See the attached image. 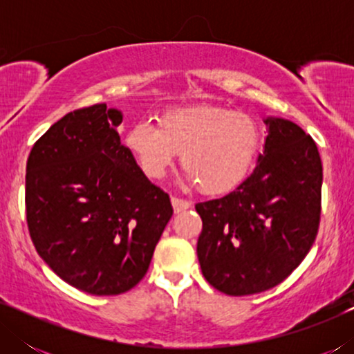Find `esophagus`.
<instances>
[{
	"mask_svg": "<svg viewBox=\"0 0 354 354\" xmlns=\"http://www.w3.org/2000/svg\"><path fill=\"white\" fill-rule=\"evenodd\" d=\"M172 206H174V211H176V212H182V211L188 209V207L192 206V203L188 200H183V198L172 196Z\"/></svg>",
	"mask_w": 354,
	"mask_h": 354,
	"instance_id": "34e87169",
	"label": "esophagus"
}]
</instances>
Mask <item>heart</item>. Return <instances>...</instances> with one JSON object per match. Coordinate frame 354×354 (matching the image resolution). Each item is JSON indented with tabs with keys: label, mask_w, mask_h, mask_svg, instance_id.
<instances>
[{
	"label": "heart",
	"mask_w": 354,
	"mask_h": 354,
	"mask_svg": "<svg viewBox=\"0 0 354 354\" xmlns=\"http://www.w3.org/2000/svg\"><path fill=\"white\" fill-rule=\"evenodd\" d=\"M250 114L222 106L169 111L159 120H138L125 145L149 178H161L182 151L188 180L206 195L229 192L243 180L259 147Z\"/></svg>",
	"instance_id": "b5f03b06"
}]
</instances>
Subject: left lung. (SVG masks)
Returning <instances> with one entry per match:
<instances>
[{"instance_id":"left-lung-1","label":"left lung","mask_w":354,"mask_h":354,"mask_svg":"<svg viewBox=\"0 0 354 354\" xmlns=\"http://www.w3.org/2000/svg\"><path fill=\"white\" fill-rule=\"evenodd\" d=\"M264 154L251 176L219 200L196 203L203 221L196 253L212 287L230 297L283 282L316 240L322 162L297 124L266 119Z\"/></svg>"}]
</instances>
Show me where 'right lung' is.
<instances>
[{
  "instance_id": "right-lung-1",
  "label": "right lung",
  "mask_w": 354,
  "mask_h": 354,
  "mask_svg": "<svg viewBox=\"0 0 354 354\" xmlns=\"http://www.w3.org/2000/svg\"><path fill=\"white\" fill-rule=\"evenodd\" d=\"M104 103L53 124L27 159L26 214L37 253L91 295H120L145 277L172 217L171 198L137 166Z\"/></svg>"
}]
</instances>
